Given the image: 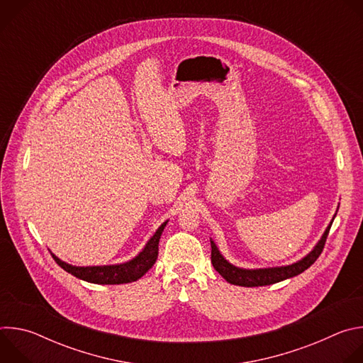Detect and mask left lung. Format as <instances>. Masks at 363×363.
Listing matches in <instances>:
<instances>
[{
    "label": "left lung",
    "mask_w": 363,
    "mask_h": 363,
    "mask_svg": "<svg viewBox=\"0 0 363 363\" xmlns=\"http://www.w3.org/2000/svg\"><path fill=\"white\" fill-rule=\"evenodd\" d=\"M332 223L329 224V227L326 228L325 234L322 235L320 241L316 244V247L310 251L304 258H301L300 262L290 264V266H284V267H274V269H257V270H245V269H240L235 267L233 264H230L225 258L220 254L217 245L214 244V241H211V263L214 266V269L231 284L235 286H242V287H258V286H269V284H274L279 281H283L286 279L294 277L300 273H303L304 270H307L310 266H312L319 255L322 254L323 248H325V242L328 238V234L330 231Z\"/></svg>",
    "instance_id": "8db88e82"
}]
</instances>
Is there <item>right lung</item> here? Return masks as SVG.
Masks as SVG:
<instances>
[{
  "label": "right lung",
  "instance_id": "obj_1",
  "mask_svg": "<svg viewBox=\"0 0 363 363\" xmlns=\"http://www.w3.org/2000/svg\"><path fill=\"white\" fill-rule=\"evenodd\" d=\"M168 221H165L153 237L147 241L146 247L142 250L139 255H136L133 260L123 263V264H115V266H93V267H76L72 264H67L57 258L55 254H51L55 258V262L67 273L76 276L77 279H82L89 283L94 284H123L139 280L153 264L158 258V244L160 238L162 235V231L165 228Z\"/></svg>",
  "mask_w": 363,
  "mask_h": 363
}]
</instances>
